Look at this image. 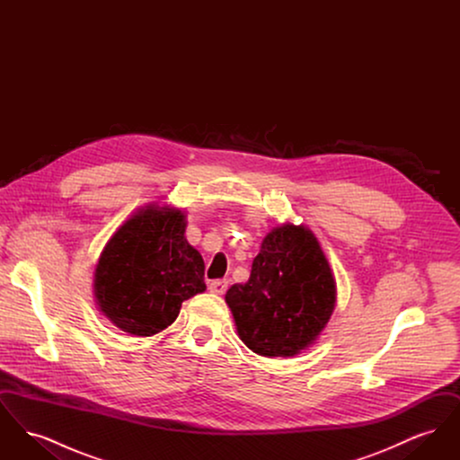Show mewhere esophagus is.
<instances>
[{"label":"esophagus","mask_w":460,"mask_h":460,"mask_svg":"<svg viewBox=\"0 0 460 460\" xmlns=\"http://www.w3.org/2000/svg\"><path fill=\"white\" fill-rule=\"evenodd\" d=\"M208 289H210L212 293H216V295H224V293H226V289H227V281H226V279L212 281L210 286H208Z\"/></svg>","instance_id":"1"}]
</instances>
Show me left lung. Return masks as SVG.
I'll use <instances>...</instances> for the list:
<instances>
[{
    "label": "left lung",
    "mask_w": 460,
    "mask_h": 460,
    "mask_svg": "<svg viewBox=\"0 0 460 460\" xmlns=\"http://www.w3.org/2000/svg\"><path fill=\"white\" fill-rule=\"evenodd\" d=\"M240 340L262 357H295L331 319L336 283L328 259L305 226L283 224L262 241L250 279L226 293Z\"/></svg>",
    "instance_id": "left-lung-1"
}]
</instances>
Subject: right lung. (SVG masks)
<instances>
[{"instance_id": "right-lung-1", "label": "right lung", "mask_w": 460, "mask_h": 460, "mask_svg": "<svg viewBox=\"0 0 460 460\" xmlns=\"http://www.w3.org/2000/svg\"><path fill=\"white\" fill-rule=\"evenodd\" d=\"M184 231L181 210L148 205L113 233L94 270L96 304L113 326L154 336L207 289L205 263Z\"/></svg>"}]
</instances>
